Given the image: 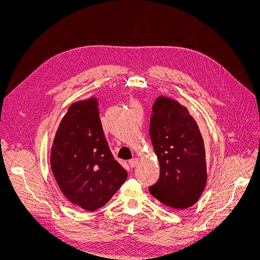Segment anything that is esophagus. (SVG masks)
I'll use <instances>...</instances> for the list:
<instances>
[{
    "label": "esophagus",
    "instance_id": "1",
    "mask_svg": "<svg viewBox=\"0 0 260 260\" xmlns=\"http://www.w3.org/2000/svg\"><path fill=\"white\" fill-rule=\"evenodd\" d=\"M138 162H139V159H138V158H133V159H131V160L128 161L131 168H135L136 166L138 165Z\"/></svg>",
    "mask_w": 260,
    "mask_h": 260
}]
</instances>
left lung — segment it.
<instances>
[{"label":"left lung","mask_w":260,"mask_h":260,"mask_svg":"<svg viewBox=\"0 0 260 260\" xmlns=\"http://www.w3.org/2000/svg\"><path fill=\"white\" fill-rule=\"evenodd\" d=\"M149 136L160 166L149 192L175 210L194 206L206 187L204 142L195 119L178 101L160 95L153 104Z\"/></svg>","instance_id":"8db88e82"}]
</instances>
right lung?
Returning a JSON list of instances; mask_svg holds the SVG:
<instances>
[{"label": "right lung", "instance_id": "1", "mask_svg": "<svg viewBox=\"0 0 260 260\" xmlns=\"http://www.w3.org/2000/svg\"><path fill=\"white\" fill-rule=\"evenodd\" d=\"M98 106L94 97L73 103L50 151V168L63 195L89 212L105 206L127 178L108 147Z\"/></svg>", "mask_w": 260, "mask_h": 260}]
</instances>
